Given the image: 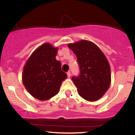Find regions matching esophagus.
Here are the masks:
<instances>
[{
  "mask_svg": "<svg viewBox=\"0 0 135 135\" xmlns=\"http://www.w3.org/2000/svg\"><path fill=\"white\" fill-rule=\"evenodd\" d=\"M67 75H68V78H70L71 76V72L70 71H68L67 73Z\"/></svg>",
  "mask_w": 135,
  "mask_h": 135,
  "instance_id": "esophagus-1",
  "label": "esophagus"
}]
</instances>
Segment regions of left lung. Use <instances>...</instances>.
I'll use <instances>...</instances> for the list:
<instances>
[{"instance_id":"8db88e82","label":"left lung","mask_w":135,"mask_h":135,"mask_svg":"<svg viewBox=\"0 0 135 135\" xmlns=\"http://www.w3.org/2000/svg\"><path fill=\"white\" fill-rule=\"evenodd\" d=\"M68 47L77 58L80 75L72 80L79 95L88 101H96L105 94L111 84L109 64L100 49L88 40H82Z\"/></svg>"}]
</instances>
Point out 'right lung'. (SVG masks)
<instances>
[{"instance_id":"1","label":"right lung","mask_w":135,"mask_h":135,"mask_svg":"<svg viewBox=\"0 0 135 135\" xmlns=\"http://www.w3.org/2000/svg\"><path fill=\"white\" fill-rule=\"evenodd\" d=\"M58 48L49 43L38 47L31 54L23 69L22 82L34 98L46 100L59 93L67 74L61 69V63L56 60Z\"/></svg>"}]
</instances>
